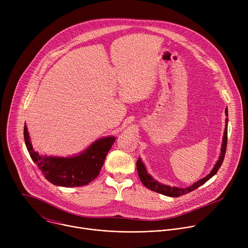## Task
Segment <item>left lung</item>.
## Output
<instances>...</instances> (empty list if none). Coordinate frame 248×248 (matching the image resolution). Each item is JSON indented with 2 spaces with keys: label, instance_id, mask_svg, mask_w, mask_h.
I'll list each match as a JSON object with an SVG mask.
<instances>
[{
  "label": "left lung",
  "instance_id": "left-lung-1",
  "mask_svg": "<svg viewBox=\"0 0 248 248\" xmlns=\"http://www.w3.org/2000/svg\"><path fill=\"white\" fill-rule=\"evenodd\" d=\"M226 116L228 117V109H226L225 111ZM228 136V119H226V125H225V131H224V136H223V142H222V147H221V154L219 156L218 161L216 162L214 168L212 169V170L210 171V173H208L205 178L199 180L198 182L194 183L193 185H191L190 186H186V187H176V186H167L164 184L159 183L158 181L154 180L152 178V175L147 171L146 167L144 165V163L141 160V158L139 157V159L136 162V168H137V172L139 175V179L144 185V186H146L147 188H149L152 191L161 193L163 195L166 196H170V197H179L182 195H185L188 192H191L192 190L198 188L199 186H201L202 185H204L207 181H209L212 176L215 175L218 171V170L220 169L224 158H225V154H226V148H227V137Z\"/></svg>",
  "mask_w": 248,
  "mask_h": 248
}]
</instances>
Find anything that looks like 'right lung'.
Masks as SVG:
<instances>
[{
    "label": "right lung",
    "instance_id": "right-lung-1",
    "mask_svg": "<svg viewBox=\"0 0 248 248\" xmlns=\"http://www.w3.org/2000/svg\"><path fill=\"white\" fill-rule=\"evenodd\" d=\"M23 135L29 155L45 179L55 186L64 187L86 186L95 180L116 141L115 136H106L94 141L87 149L75 156H43L33 149L26 124Z\"/></svg>",
    "mask_w": 248,
    "mask_h": 248
}]
</instances>
